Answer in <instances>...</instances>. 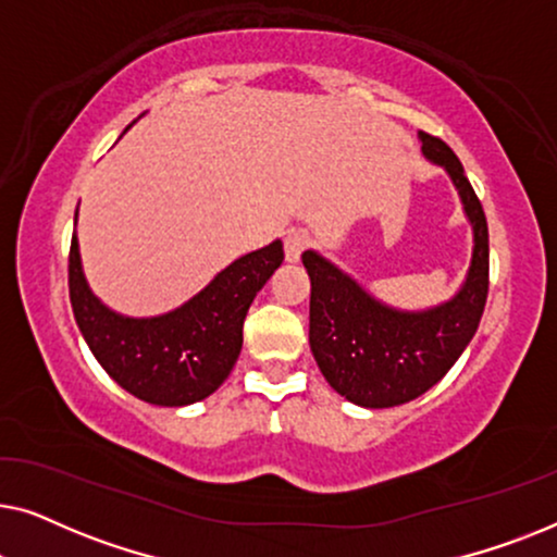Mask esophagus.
Returning a JSON list of instances; mask_svg holds the SVG:
<instances>
[{
  "instance_id": "34e87169",
  "label": "esophagus",
  "mask_w": 557,
  "mask_h": 557,
  "mask_svg": "<svg viewBox=\"0 0 557 557\" xmlns=\"http://www.w3.org/2000/svg\"><path fill=\"white\" fill-rule=\"evenodd\" d=\"M309 248V235L304 231H288L284 238V253L288 263H296L301 258L304 250Z\"/></svg>"
}]
</instances>
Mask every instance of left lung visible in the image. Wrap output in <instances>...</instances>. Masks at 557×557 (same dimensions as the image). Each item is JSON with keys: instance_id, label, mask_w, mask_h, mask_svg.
Segmentation results:
<instances>
[{"instance_id": "obj_1", "label": "left lung", "mask_w": 557, "mask_h": 557, "mask_svg": "<svg viewBox=\"0 0 557 557\" xmlns=\"http://www.w3.org/2000/svg\"><path fill=\"white\" fill-rule=\"evenodd\" d=\"M423 154L459 189L474 227V253L461 292L425 311H400L372 299L345 271L314 250L301 256L311 281L309 345L334 391L362 408H393L438 383L474 337L490 294V231L482 202L459 157L421 132Z\"/></svg>"}]
</instances>
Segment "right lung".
I'll return each mask as SVG.
<instances>
[{
	"label": "right lung",
	"mask_w": 557,
	"mask_h": 557,
	"mask_svg": "<svg viewBox=\"0 0 557 557\" xmlns=\"http://www.w3.org/2000/svg\"><path fill=\"white\" fill-rule=\"evenodd\" d=\"M281 261L284 246L273 240L233 261L170 314L132 319L103 307L90 292L73 233L67 286L75 322L101 368L139 400L174 408L208 398L225 383L240 355L248 307Z\"/></svg>",
	"instance_id": "1"
}]
</instances>
